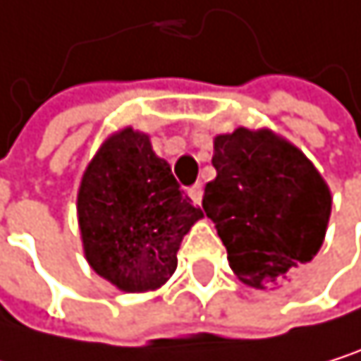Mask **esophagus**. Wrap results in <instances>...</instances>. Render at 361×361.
I'll list each match as a JSON object with an SVG mask.
<instances>
[{"instance_id": "obj_1", "label": "esophagus", "mask_w": 361, "mask_h": 361, "mask_svg": "<svg viewBox=\"0 0 361 361\" xmlns=\"http://www.w3.org/2000/svg\"><path fill=\"white\" fill-rule=\"evenodd\" d=\"M187 193H189V197L195 202V204H200L202 202V193H204V189H202V185L197 183V185H193V187H189L187 189Z\"/></svg>"}]
</instances>
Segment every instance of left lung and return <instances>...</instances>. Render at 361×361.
<instances>
[{"label": "left lung", "instance_id": "8db88e82", "mask_svg": "<svg viewBox=\"0 0 361 361\" xmlns=\"http://www.w3.org/2000/svg\"><path fill=\"white\" fill-rule=\"evenodd\" d=\"M215 180L202 209L226 245L234 276L274 288L323 245L331 193L312 161L269 129L217 135Z\"/></svg>", "mask_w": 361, "mask_h": 361}]
</instances>
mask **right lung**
<instances>
[{
    "label": "right lung",
    "instance_id": "right-lung-1",
    "mask_svg": "<svg viewBox=\"0 0 361 361\" xmlns=\"http://www.w3.org/2000/svg\"><path fill=\"white\" fill-rule=\"evenodd\" d=\"M77 215L90 267L124 293L166 284L183 237L204 217L150 137L131 127L107 137L87 164Z\"/></svg>",
    "mask_w": 361,
    "mask_h": 361
}]
</instances>
